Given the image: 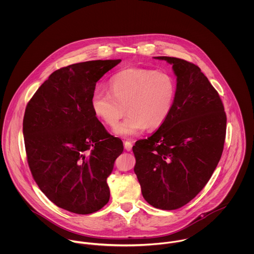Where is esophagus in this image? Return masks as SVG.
Wrapping results in <instances>:
<instances>
[{
    "label": "esophagus",
    "mask_w": 254,
    "mask_h": 254,
    "mask_svg": "<svg viewBox=\"0 0 254 254\" xmlns=\"http://www.w3.org/2000/svg\"><path fill=\"white\" fill-rule=\"evenodd\" d=\"M132 143L131 142H128V141H125L124 142V147H125V149L127 150V151H130L131 149H132Z\"/></svg>",
    "instance_id": "esophagus-1"
}]
</instances>
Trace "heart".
<instances>
[{
  "label": "heart",
  "mask_w": 254,
  "mask_h": 254,
  "mask_svg": "<svg viewBox=\"0 0 254 254\" xmlns=\"http://www.w3.org/2000/svg\"><path fill=\"white\" fill-rule=\"evenodd\" d=\"M109 91L98 89L92 95L94 113L106 124L114 127L121 137L138 135L147 127L159 128L169 117L176 99V83L166 72L144 68H129L113 75Z\"/></svg>",
  "instance_id": "obj_1"
}]
</instances>
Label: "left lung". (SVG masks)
<instances>
[{
    "mask_svg": "<svg viewBox=\"0 0 254 254\" xmlns=\"http://www.w3.org/2000/svg\"><path fill=\"white\" fill-rule=\"evenodd\" d=\"M155 59L173 64L176 99L167 120L133 146L134 171L150 205L174 210L195 197L212 176L224 148L227 116L197 65L171 57Z\"/></svg>",
    "mask_w": 254,
    "mask_h": 254,
    "instance_id": "1",
    "label": "left lung"
}]
</instances>
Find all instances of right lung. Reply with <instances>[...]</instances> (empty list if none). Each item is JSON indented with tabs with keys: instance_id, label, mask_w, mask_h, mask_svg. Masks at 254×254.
Instances as JSON below:
<instances>
[{
	"instance_id": "right-lung-1",
	"label": "right lung",
	"mask_w": 254,
	"mask_h": 254,
	"mask_svg": "<svg viewBox=\"0 0 254 254\" xmlns=\"http://www.w3.org/2000/svg\"><path fill=\"white\" fill-rule=\"evenodd\" d=\"M121 60L90 61L52 73L23 117L27 162L44 194L57 206L90 214L109 200L107 179L123 143L94 113L96 83Z\"/></svg>"
}]
</instances>
